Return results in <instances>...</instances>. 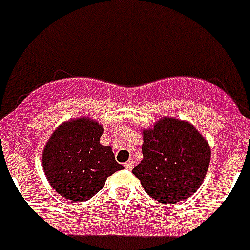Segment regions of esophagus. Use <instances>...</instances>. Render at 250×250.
Listing matches in <instances>:
<instances>
[{
	"label": "esophagus",
	"mask_w": 250,
	"mask_h": 250,
	"mask_svg": "<svg viewBox=\"0 0 250 250\" xmlns=\"http://www.w3.org/2000/svg\"><path fill=\"white\" fill-rule=\"evenodd\" d=\"M124 167H125L126 170H132V167H134V161H127V163L124 164Z\"/></svg>",
	"instance_id": "34e87169"
}]
</instances>
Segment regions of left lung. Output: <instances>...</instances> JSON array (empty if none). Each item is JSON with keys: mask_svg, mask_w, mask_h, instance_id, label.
Wrapping results in <instances>:
<instances>
[{"mask_svg": "<svg viewBox=\"0 0 250 250\" xmlns=\"http://www.w3.org/2000/svg\"><path fill=\"white\" fill-rule=\"evenodd\" d=\"M143 156L132 174L152 199L174 204L193 195L202 185L210 149L193 125L165 118L144 131Z\"/></svg>", "mask_w": 250, "mask_h": 250, "instance_id": "obj_1", "label": "left lung"}]
</instances>
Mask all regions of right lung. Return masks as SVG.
Returning a JSON list of instances; mask_svg holds the SVG:
<instances>
[{
    "label": "right lung",
    "instance_id": "1",
    "mask_svg": "<svg viewBox=\"0 0 250 250\" xmlns=\"http://www.w3.org/2000/svg\"><path fill=\"white\" fill-rule=\"evenodd\" d=\"M103 126L81 118L65 123L52 134L42 154L51 187L66 199L85 202L98 194L107 176L124 169L110 146H103Z\"/></svg>",
    "mask_w": 250,
    "mask_h": 250
}]
</instances>
